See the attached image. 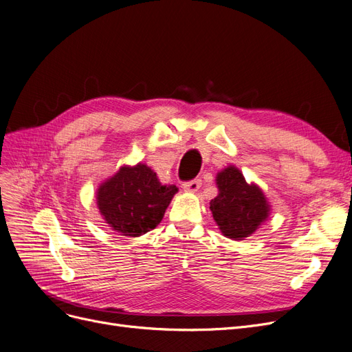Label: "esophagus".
I'll return each mask as SVG.
<instances>
[{
  "label": "esophagus",
  "mask_w": 352,
  "mask_h": 352,
  "mask_svg": "<svg viewBox=\"0 0 352 352\" xmlns=\"http://www.w3.org/2000/svg\"><path fill=\"white\" fill-rule=\"evenodd\" d=\"M201 179H195V180H190V182H186V184H184V190L185 192H198L201 189Z\"/></svg>",
  "instance_id": "esophagus-1"
}]
</instances>
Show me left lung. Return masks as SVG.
Wrapping results in <instances>:
<instances>
[{"mask_svg":"<svg viewBox=\"0 0 352 352\" xmlns=\"http://www.w3.org/2000/svg\"><path fill=\"white\" fill-rule=\"evenodd\" d=\"M217 198L209 209L223 236L240 241L254 234L270 215L272 205L261 188L245 180L238 167L230 164L217 175Z\"/></svg>","mask_w":352,"mask_h":352,"instance_id":"8db88e82","label":"left lung"}]
</instances>
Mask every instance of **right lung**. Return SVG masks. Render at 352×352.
Masks as SVG:
<instances>
[{"instance_id":"right-lung-1","label":"right lung","mask_w":352,"mask_h":352,"mask_svg":"<svg viewBox=\"0 0 352 352\" xmlns=\"http://www.w3.org/2000/svg\"><path fill=\"white\" fill-rule=\"evenodd\" d=\"M176 193L177 188L162 185L147 164H124L98 188L96 206L112 231L140 236L162 222Z\"/></svg>"}]
</instances>
